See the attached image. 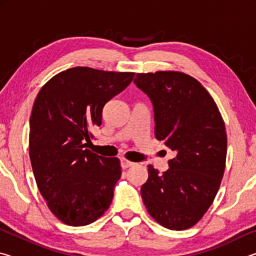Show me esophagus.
<instances>
[{
  "label": "esophagus",
  "instance_id": "obj_1",
  "mask_svg": "<svg viewBox=\"0 0 256 256\" xmlns=\"http://www.w3.org/2000/svg\"><path fill=\"white\" fill-rule=\"evenodd\" d=\"M120 164H122L123 168H128V167L133 166L134 162H130V160H126V159H122V160H120Z\"/></svg>",
  "mask_w": 256,
  "mask_h": 256
}]
</instances>
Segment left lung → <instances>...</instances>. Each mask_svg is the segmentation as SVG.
<instances>
[{
    "instance_id": "8db88e82",
    "label": "left lung",
    "mask_w": 256,
    "mask_h": 256,
    "mask_svg": "<svg viewBox=\"0 0 256 256\" xmlns=\"http://www.w3.org/2000/svg\"><path fill=\"white\" fill-rule=\"evenodd\" d=\"M134 84L152 102L156 138L176 154L162 174L148 166L144 203L162 226L184 230L202 218L222 183L227 156L224 120L204 86L185 73H138Z\"/></svg>"
}]
</instances>
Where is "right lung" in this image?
<instances>
[{
	"label": "right lung",
	"instance_id": "obj_1",
	"mask_svg": "<svg viewBox=\"0 0 256 256\" xmlns=\"http://www.w3.org/2000/svg\"><path fill=\"white\" fill-rule=\"evenodd\" d=\"M133 72L76 66L38 92L30 118L29 157L50 210L68 226H86L110 208L120 178L118 158L86 149L105 104L131 84Z\"/></svg>",
	"mask_w": 256,
	"mask_h": 256
}]
</instances>
